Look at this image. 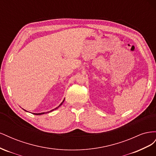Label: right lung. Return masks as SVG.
Instances as JSON below:
<instances>
[{
	"label": "right lung",
	"mask_w": 156,
	"mask_h": 156,
	"mask_svg": "<svg viewBox=\"0 0 156 156\" xmlns=\"http://www.w3.org/2000/svg\"><path fill=\"white\" fill-rule=\"evenodd\" d=\"M64 100H65V98L64 99V100H63V101L62 102V103H60V104L57 107H56L55 108H54V109H52L51 111H49V112H40V113H33V114H34V115H44V114H45V113H48V112H51V111H55V110H56V108H58L60 106H61V105H62V103H64ZM23 110H24V111H27L26 110H25V109H23ZM27 112H28V111H27Z\"/></svg>",
	"instance_id": "add662e5"
}]
</instances>
